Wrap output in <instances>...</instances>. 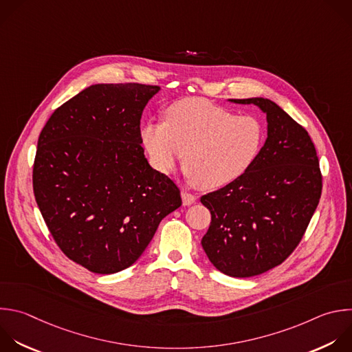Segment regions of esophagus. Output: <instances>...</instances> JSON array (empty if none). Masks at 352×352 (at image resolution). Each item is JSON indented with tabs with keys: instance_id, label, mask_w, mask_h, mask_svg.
Listing matches in <instances>:
<instances>
[{
	"instance_id": "34e87169",
	"label": "esophagus",
	"mask_w": 352,
	"mask_h": 352,
	"mask_svg": "<svg viewBox=\"0 0 352 352\" xmlns=\"http://www.w3.org/2000/svg\"><path fill=\"white\" fill-rule=\"evenodd\" d=\"M181 196H182V203H184V206H190V204H193V203L196 201V196L192 195V193H189V192H186V190H182Z\"/></svg>"
}]
</instances>
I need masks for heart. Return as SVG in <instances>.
Instances as JSON below:
<instances>
[{"label":"heart","mask_w":352,"mask_h":352,"mask_svg":"<svg viewBox=\"0 0 352 352\" xmlns=\"http://www.w3.org/2000/svg\"><path fill=\"white\" fill-rule=\"evenodd\" d=\"M141 137L159 171L171 173L184 153L186 178L199 189L212 190L249 171L265 131L256 117L238 116L203 98H186L166 109L164 123L144 124Z\"/></svg>","instance_id":"b5f03b06"}]
</instances>
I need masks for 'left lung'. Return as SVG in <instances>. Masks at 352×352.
<instances>
[{
    "label": "left lung",
    "instance_id": "obj_1",
    "mask_svg": "<svg viewBox=\"0 0 352 352\" xmlns=\"http://www.w3.org/2000/svg\"><path fill=\"white\" fill-rule=\"evenodd\" d=\"M268 138L236 181L203 195L211 222L201 246L211 264L233 278H250L282 264L300 245L322 195V173L307 130L264 98Z\"/></svg>",
    "mask_w": 352,
    "mask_h": 352
}]
</instances>
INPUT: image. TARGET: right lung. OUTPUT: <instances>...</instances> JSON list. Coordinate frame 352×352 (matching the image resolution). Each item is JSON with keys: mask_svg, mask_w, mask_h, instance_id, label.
<instances>
[{"mask_svg": "<svg viewBox=\"0 0 352 352\" xmlns=\"http://www.w3.org/2000/svg\"><path fill=\"white\" fill-rule=\"evenodd\" d=\"M159 89L91 85L59 106L38 137L33 190L41 215L63 254L94 274L131 267L182 204L141 145L142 111Z\"/></svg>", "mask_w": 352, "mask_h": 352, "instance_id": "obj_1", "label": "right lung"}]
</instances>
